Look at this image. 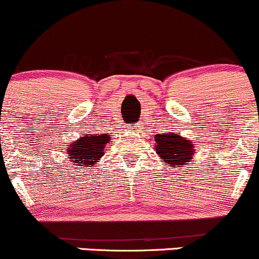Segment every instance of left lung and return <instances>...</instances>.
Returning a JSON list of instances; mask_svg holds the SVG:
<instances>
[{
    "label": "left lung",
    "instance_id": "1",
    "mask_svg": "<svg viewBox=\"0 0 259 259\" xmlns=\"http://www.w3.org/2000/svg\"><path fill=\"white\" fill-rule=\"evenodd\" d=\"M154 148L164 164H169L173 168H181L187 164L190 159L196 154L195 144L191 140H187L178 133L169 132L165 135L154 136Z\"/></svg>",
    "mask_w": 259,
    "mask_h": 259
}]
</instances>
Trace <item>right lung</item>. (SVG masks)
Listing matches in <instances>:
<instances>
[{
    "label": "right lung",
    "mask_w": 259,
    "mask_h": 259,
    "mask_svg": "<svg viewBox=\"0 0 259 259\" xmlns=\"http://www.w3.org/2000/svg\"><path fill=\"white\" fill-rule=\"evenodd\" d=\"M111 140L109 134H101V135H91L85 134V136L74 141L67 147L68 158L70 162L79 165V170L91 169L99 164L101 157L105 154V146Z\"/></svg>",
    "instance_id": "right-lung-1"
}]
</instances>
